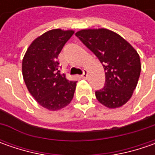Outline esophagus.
<instances>
[{"instance_id":"1","label":"esophagus","mask_w":155,"mask_h":155,"mask_svg":"<svg viewBox=\"0 0 155 155\" xmlns=\"http://www.w3.org/2000/svg\"><path fill=\"white\" fill-rule=\"evenodd\" d=\"M87 77H88V71L85 70V71H84V73L82 74V78H84V79H86Z\"/></svg>"}]
</instances>
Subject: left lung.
I'll list each match as a JSON object with an SVG mask.
<instances>
[{"label": "left lung", "instance_id": "obj_1", "mask_svg": "<svg viewBox=\"0 0 155 155\" xmlns=\"http://www.w3.org/2000/svg\"><path fill=\"white\" fill-rule=\"evenodd\" d=\"M76 36L98 58L105 71V84L96 97L107 108L122 107L131 98L140 77V56L127 40L105 28L83 29Z\"/></svg>", "mask_w": 155, "mask_h": 155}]
</instances>
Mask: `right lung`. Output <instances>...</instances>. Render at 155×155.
Returning <instances> with one entry per match:
<instances>
[{"label":"right lung","instance_id":"obj_1","mask_svg":"<svg viewBox=\"0 0 155 155\" xmlns=\"http://www.w3.org/2000/svg\"><path fill=\"white\" fill-rule=\"evenodd\" d=\"M73 30L52 29L29 45L22 60V75L27 90L39 105L55 111L67 106L73 98L77 81L60 74L58 57Z\"/></svg>","mask_w":155,"mask_h":155}]
</instances>
